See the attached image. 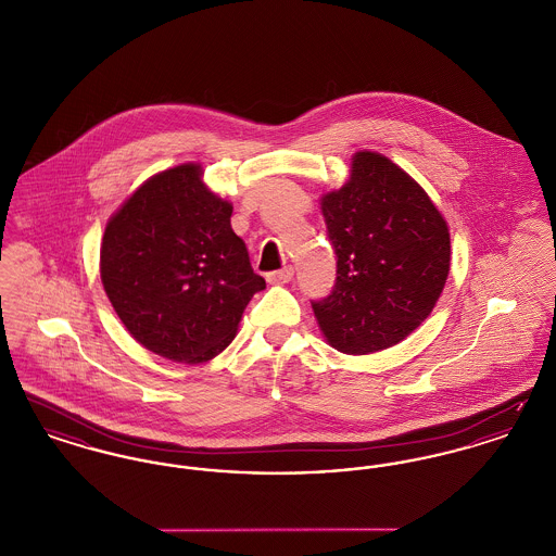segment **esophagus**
<instances>
[{
	"mask_svg": "<svg viewBox=\"0 0 556 556\" xmlns=\"http://www.w3.org/2000/svg\"><path fill=\"white\" fill-rule=\"evenodd\" d=\"M293 279V268L291 266H283L279 270H273L266 275V281L273 283V286H281V283H288Z\"/></svg>",
	"mask_w": 556,
	"mask_h": 556,
	"instance_id": "esophagus-1",
	"label": "esophagus"
}]
</instances>
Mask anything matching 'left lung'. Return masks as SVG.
I'll return each mask as SVG.
<instances>
[{"label":"left lung","instance_id":"8db88e82","mask_svg":"<svg viewBox=\"0 0 556 556\" xmlns=\"http://www.w3.org/2000/svg\"><path fill=\"white\" fill-rule=\"evenodd\" d=\"M338 258L331 293L313 300L327 342L370 354L410 336L433 311L450 270V233L424 187L392 160L356 152L342 189L320 200Z\"/></svg>","mask_w":556,"mask_h":556}]
</instances>
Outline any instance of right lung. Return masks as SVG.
Masks as SVG:
<instances>
[{
	"label": "right lung",
	"mask_w": 556,
	"mask_h": 556,
	"mask_svg": "<svg viewBox=\"0 0 556 556\" xmlns=\"http://www.w3.org/2000/svg\"><path fill=\"white\" fill-rule=\"evenodd\" d=\"M231 212L189 162L148 179L108 220L102 283L150 352L186 365L211 361L236 338L252 295L265 290Z\"/></svg>",
	"instance_id": "right-lung-1"
}]
</instances>
